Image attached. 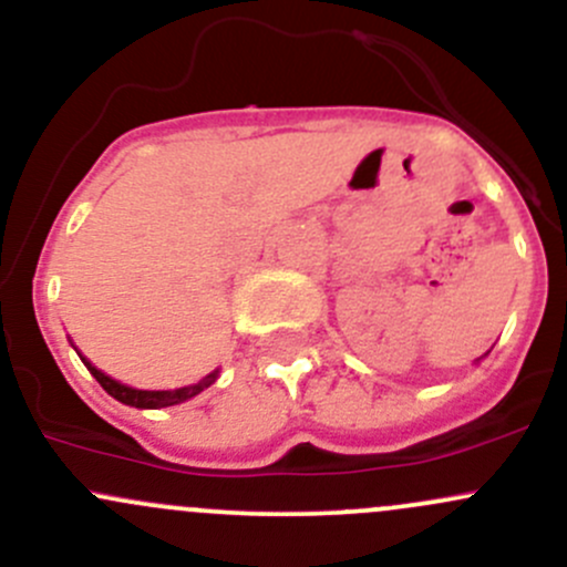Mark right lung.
Wrapping results in <instances>:
<instances>
[{"label": "right lung", "instance_id": "1", "mask_svg": "<svg viewBox=\"0 0 567 567\" xmlns=\"http://www.w3.org/2000/svg\"><path fill=\"white\" fill-rule=\"evenodd\" d=\"M81 361L86 363L89 372L97 378V383L103 385V389L109 391L113 399H118L122 404H130V408H141V410H157V408H171V404H178V402H187V399L198 396L200 391L208 389V385L219 378V369H214L212 374H206V378L198 380L195 385H184V389H176V391H141V389H130V385L109 378V374L100 372V369L94 367L89 359H83V355H81Z\"/></svg>", "mask_w": 567, "mask_h": 567}]
</instances>
